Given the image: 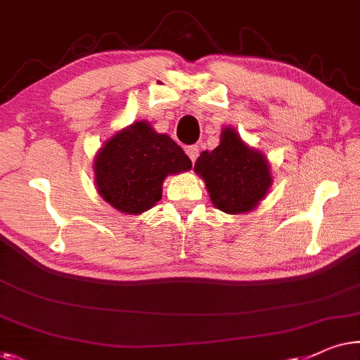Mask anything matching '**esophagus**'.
I'll list each match as a JSON object with an SVG mask.
<instances>
[{
	"mask_svg": "<svg viewBox=\"0 0 360 360\" xmlns=\"http://www.w3.org/2000/svg\"><path fill=\"white\" fill-rule=\"evenodd\" d=\"M186 154H188V158L191 159V162H195L198 159V154H200V149H198V146H188V148L185 149Z\"/></svg>",
	"mask_w": 360,
	"mask_h": 360,
	"instance_id": "34e87169",
	"label": "esophagus"
}]
</instances>
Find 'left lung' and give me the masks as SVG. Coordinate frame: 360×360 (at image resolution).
Masks as SVG:
<instances>
[{"mask_svg":"<svg viewBox=\"0 0 360 360\" xmlns=\"http://www.w3.org/2000/svg\"><path fill=\"white\" fill-rule=\"evenodd\" d=\"M195 170L205 180L212 205L229 214L257 207L273 181L264 155L245 146L232 128L224 129L216 149L201 153Z\"/></svg>","mask_w":360,"mask_h":360,"instance_id":"obj_1","label":"left lung"}]
</instances>
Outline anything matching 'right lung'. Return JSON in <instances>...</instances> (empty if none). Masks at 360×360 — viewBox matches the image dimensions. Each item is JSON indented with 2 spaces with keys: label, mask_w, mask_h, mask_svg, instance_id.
<instances>
[{
  "label": "right lung",
  "mask_w": 360,
  "mask_h": 360,
  "mask_svg": "<svg viewBox=\"0 0 360 360\" xmlns=\"http://www.w3.org/2000/svg\"><path fill=\"white\" fill-rule=\"evenodd\" d=\"M191 160L167 134L138 122L103 144L94 170L103 200L127 214H139L162 198L169 174L190 170Z\"/></svg>",
  "instance_id": "right-lung-1"
}]
</instances>
